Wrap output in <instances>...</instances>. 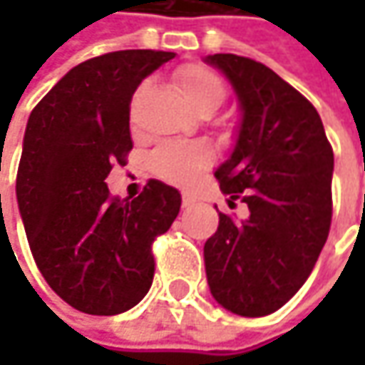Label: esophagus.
<instances>
[{
  "mask_svg": "<svg viewBox=\"0 0 365 365\" xmlns=\"http://www.w3.org/2000/svg\"><path fill=\"white\" fill-rule=\"evenodd\" d=\"M192 205H195V199L185 192V195H182V207H185V209H189V207H192Z\"/></svg>",
  "mask_w": 365,
  "mask_h": 365,
  "instance_id": "1",
  "label": "esophagus"
}]
</instances>
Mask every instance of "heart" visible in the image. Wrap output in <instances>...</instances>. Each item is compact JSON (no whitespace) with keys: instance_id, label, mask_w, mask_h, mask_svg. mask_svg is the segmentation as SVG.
<instances>
[{"instance_id":"heart-1","label":"heart","mask_w":365,"mask_h":365,"mask_svg":"<svg viewBox=\"0 0 365 365\" xmlns=\"http://www.w3.org/2000/svg\"><path fill=\"white\" fill-rule=\"evenodd\" d=\"M176 85L197 113H213L225 101V85L217 73L203 64L176 71ZM211 162V150L201 142H164L150 156L154 175L168 182L187 185Z\"/></svg>"}]
</instances>
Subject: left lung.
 Masks as SVG:
<instances>
[{
	"label": "left lung",
	"mask_w": 365,
	"mask_h": 365,
	"mask_svg": "<svg viewBox=\"0 0 365 365\" xmlns=\"http://www.w3.org/2000/svg\"><path fill=\"white\" fill-rule=\"evenodd\" d=\"M205 63L232 83L242 113L215 178L250 209L244 221L219 213L203 250L207 282L235 315H270L304 284L327 242L333 150L315 107L272 68L237 54Z\"/></svg>",
	"instance_id": "obj_1"
}]
</instances>
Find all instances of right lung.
Masks as SVG:
<instances>
[{
	"mask_svg": "<svg viewBox=\"0 0 365 365\" xmlns=\"http://www.w3.org/2000/svg\"><path fill=\"white\" fill-rule=\"evenodd\" d=\"M175 58L118 50L71 68L28 118L16 197L38 270L71 307L120 315L146 297L152 242L180 211V192L150 180L135 199H111L106 178L132 150L130 101Z\"/></svg>",
	"mask_w": 365,
	"mask_h": 365,
	"instance_id": "add662e5",
	"label": "right lung"
}]
</instances>
